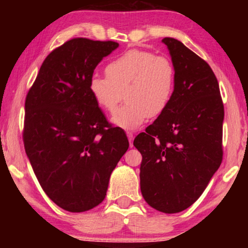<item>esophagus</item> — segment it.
Returning a JSON list of instances; mask_svg holds the SVG:
<instances>
[{"mask_svg":"<svg viewBox=\"0 0 248 248\" xmlns=\"http://www.w3.org/2000/svg\"><path fill=\"white\" fill-rule=\"evenodd\" d=\"M126 134H127L128 141H130V145L132 147V145H133V139H134V134H133V132H130V131H128Z\"/></svg>","mask_w":248,"mask_h":248,"instance_id":"34e87169","label":"esophagus"}]
</instances>
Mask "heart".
I'll return each mask as SVG.
<instances>
[{
  "instance_id": "1",
  "label": "heart",
  "mask_w": 248,
  "mask_h": 248,
  "mask_svg": "<svg viewBox=\"0 0 248 248\" xmlns=\"http://www.w3.org/2000/svg\"><path fill=\"white\" fill-rule=\"evenodd\" d=\"M107 78L93 76L89 82L91 97L103 110H115L125 90L123 107L111 116V123L130 131L168 107L174 93L175 67L166 56L131 49L108 63Z\"/></svg>"
}]
</instances>
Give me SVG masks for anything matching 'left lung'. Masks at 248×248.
<instances>
[{"mask_svg":"<svg viewBox=\"0 0 248 248\" xmlns=\"http://www.w3.org/2000/svg\"><path fill=\"white\" fill-rule=\"evenodd\" d=\"M175 67L168 107L134 139L141 152V193L164 213L191 206L222 161L225 110L218 80L208 63L177 39L166 38Z\"/></svg>","mask_w":248,"mask_h":248,"instance_id":"obj_1","label":"left lung"}]
</instances>
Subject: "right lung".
I'll list each match as a JSON object with an SVG mask.
<instances>
[{"instance_id": "add662e5", "label": "right lung", "mask_w": 248, "mask_h": 248, "mask_svg": "<svg viewBox=\"0 0 248 248\" xmlns=\"http://www.w3.org/2000/svg\"><path fill=\"white\" fill-rule=\"evenodd\" d=\"M118 47L111 40L73 38L46 57L25 103L23 143L47 196L66 211L104 201L111 171L128 149L91 97L100 61Z\"/></svg>"}]
</instances>
